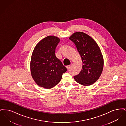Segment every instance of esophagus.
<instances>
[{"mask_svg": "<svg viewBox=\"0 0 126 126\" xmlns=\"http://www.w3.org/2000/svg\"><path fill=\"white\" fill-rule=\"evenodd\" d=\"M70 66H70V65H69V66H66V68H67V69H69V68H70Z\"/></svg>", "mask_w": 126, "mask_h": 126, "instance_id": "1", "label": "esophagus"}]
</instances>
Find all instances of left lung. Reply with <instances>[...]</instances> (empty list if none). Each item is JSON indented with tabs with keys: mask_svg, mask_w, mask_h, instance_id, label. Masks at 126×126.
<instances>
[{
	"mask_svg": "<svg viewBox=\"0 0 126 126\" xmlns=\"http://www.w3.org/2000/svg\"><path fill=\"white\" fill-rule=\"evenodd\" d=\"M69 39L75 43L83 62L81 72L74 76L75 81L84 86L94 84L103 70L104 61L100 48L89 35L81 32L73 33Z\"/></svg>",
	"mask_w": 126,
	"mask_h": 126,
	"instance_id": "1",
	"label": "left lung"
}]
</instances>
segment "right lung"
I'll return each instance as SVG.
<instances>
[{"instance_id":"add662e5","label":"right lung","mask_w":126,"mask_h":126,"mask_svg":"<svg viewBox=\"0 0 126 126\" xmlns=\"http://www.w3.org/2000/svg\"><path fill=\"white\" fill-rule=\"evenodd\" d=\"M60 41L56 36H48L38 42L33 49L30 62L32 76L37 85L50 89L59 84L67 71L55 56V49Z\"/></svg>"}]
</instances>
